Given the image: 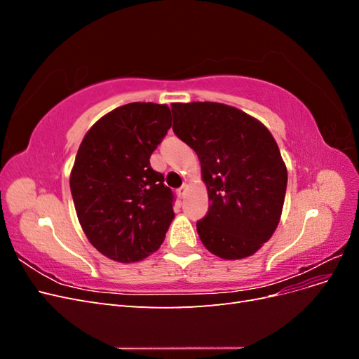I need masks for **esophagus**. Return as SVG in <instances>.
Returning a JSON list of instances; mask_svg holds the SVG:
<instances>
[{
	"mask_svg": "<svg viewBox=\"0 0 359 359\" xmlns=\"http://www.w3.org/2000/svg\"><path fill=\"white\" fill-rule=\"evenodd\" d=\"M187 184H182V186L177 190V194H178V196L180 198H184V196H186V193H187Z\"/></svg>",
	"mask_w": 359,
	"mask_h": 359,
	"instance_id": "1",
	"label": "esophagus"
}]
</instances>
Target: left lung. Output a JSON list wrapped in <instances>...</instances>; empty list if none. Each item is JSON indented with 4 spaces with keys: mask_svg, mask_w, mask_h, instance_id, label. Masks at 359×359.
I'll list each match as a JSON object with an SVG mask.
<instances>
[{
    "mask_svg": "<svg viewBox=\"0 0 359 359\" xmlns=\"http://www.w3.org/2000/svg\"><path fill=\"white\" fill-rule=\"evenodd\" d=\"M173 133L194 149L210 208L196 223L206 250L226 260L255 255L276 232L287 169L269 130L233 106L172 103Z\"/></svg>",
    "mask_w": 359,
    "mask_h": 359,
    "instance_id": "8db88e82",
    "label": "left lung"
}]
</instances>
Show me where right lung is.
I'll return each instance as SVG.
<instances>
[{"instance_id":"obj_1","label":"right lung","mask_w":359,"mask_h":359,"mask_svg":"<svg viewBox=\"0 0 359 359\" xmlns=\"http://www.w3.org/2000/svg\"><path fill=\"white\" fill-rule=\"evenodd\" d=\"M172 126L168 104L128 103L102 116L82 139L70 190L82 231L115 262L160 248L173 220L172 190L149 165Z\"/></svg>"}]
</instances>
